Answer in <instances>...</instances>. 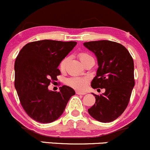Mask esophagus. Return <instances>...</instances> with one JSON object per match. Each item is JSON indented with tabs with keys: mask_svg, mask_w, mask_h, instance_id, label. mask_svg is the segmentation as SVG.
I'll return each instance as SVG.
<instances>
[{
	"mask_svg": "<svg viewBox=\"0 0 150 150\" xmlns=\"http://www.w3.org/2000/svg\"><path fill=\"white\" fill-rule=\"evenodd\" d=\"M86 93H87L84 92V91H76V94H78V95H86Z\"/></svg>",
	"mask_w": 150,
	"mask_h": 150,
	"instance_id": "34e87169",
	"label": "esophagus"
}]
</instances>
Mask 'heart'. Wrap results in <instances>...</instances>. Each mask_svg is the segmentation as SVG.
I'll return each mask as SVG.
<instances>
[{
  "label": "heart",
  "mask_w": 150,
  "mask_h": 150,
  "mask_svg": "<svg viewBox=\"0 0 150 150\" xmlns=\"http://www.w3.org/2000/svg\"><path fill=\"white\" fill-rule=\"evenodd\" d=\"M89 54H86V53H81L80 54V59L82 62L86 59V58L89 57ZM68 57H65L61 61L60 64H59V67L60 69H64L66 64H67V62H68ZM67 85L71 86V87L75 88V89L78 90H83L86 87L88 84V79L86 78H80V77H75V78H71L67 80Z\"/></svg>",
  "instance_id": "1"
}]
</instances>
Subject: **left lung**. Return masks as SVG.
Masks as SVG:
<instances>
[{"mask_svg": "<svg viewBox=\"0 0 150 150\" xmlns=\"http://www.w3.org/2000/svg\"><path fill=\"white\" fill-rule=\"evenodd\" d=\"M83 45L95 54L98 60V68L91 86L105 90L100 96L93 93L96 103L88 113L100 122H111L128 105L134 86L133 59L128 50L117 42L93 41Z\"/></svg>", "mask_w": 150, "mask_h": 150, "instance_id": "obj_1", "label": "left lung"}]
</instances>
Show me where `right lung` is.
Masks as SVG:
<instances>
[{
  "label": "right lung",
  "instance_id": "1",
  "mask_svg": "<svg viewBox=\"0 0 150 150\" xmlns=\"http://www.w3.org/2000/svg\"><path fill=\"white\" fill-rule=\"evenodd\" d=\"M76 42L45 39L26 44L14 64L15 88L24 111L32 119L47 124L59 119L75 91L67 86L50 91L52 80L60 75L58 66Z\"/></svg>",
  "mask_w": 150,
  "mask_h": 150
}]
</instances>
